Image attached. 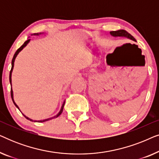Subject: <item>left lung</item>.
I'll use <instances>...</instances> for the list:
<instances>
[{
  "instance_id": "1",
  "label": "left lung",
  "mask_w": 159,
  "mask_h": 159,
  "mask_svg": "<svg viewBox=\"0 0 159 159\" xmlns=\"http://www.w3.org/2000/svg\"><path fill=\"white\" fill-rule=\"evenodd\" d=\"M110 34H111L112 36L114 37H125V38H127L130 39V40H132L134 41H136L135 39L134 38V37L131 35L129 32H127L126 30H117V31H111L110 32Z\"/></svg>"
}]
</instances>
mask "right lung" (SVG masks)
Here are the masks:
<instances>
[{"label":"right lung","instance_id":"obj_1","mask_svg":"<svg viewBox=\"0 0 159 159\" xmlns=\"http://www.w3.org/2000/svg\"><path fill=\"white\" fill-rule=\"evenodd\" d=\"M34 35H38V33H37V34H34ZM30 39H28L27 40H26L25 42V43H24V44L21 45V46L17 50V51H16V53H14V57H13V58H12V61H11V71H10V75H9V81H10V83H11V73H12V71H13V69H14V61H15V58H16V56L18 55V53H19V52H20L21 50H22L24 48H25L26 45H27V44H28V43L30 42ZM11 99H12V101H13V102H14V105L16 106L17 108H19V107H18V106L16 105V103H15L14 102V96H13V90H12V89L11 88ZM64 104H65V101L64 102V103H63V105H62V106H61V110H60V111H59V113H58V114L56 115V116H53V117H52V118H50V119H44V120H40V121H38V122H44V121H48V120H50V119H53V118H56V117H58V116H60L61 115V114L62 113V111H63V108H64ZM24 116H25V115H24ZM25 117L26 119H29V120H30V121H33V120H32V119H30V118H28V117H27L26 116H25Z\"/></svg>","mask_w":159,"mask_h":159}]
</instances>
